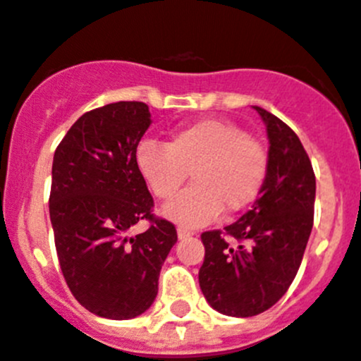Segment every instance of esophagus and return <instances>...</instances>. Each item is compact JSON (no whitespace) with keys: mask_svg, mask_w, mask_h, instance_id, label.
<instances>
[{"mask_svg":"<svg viewBox=\"0 0 361 361\" xmlns=\"http://www.w3.org/2000/svg\"><path fill=\"white\" fill-rule=\"evenodd\" d=\"M177 237L180 238V240H184V238H188V237H193V231H190V229H186V228H178Z\"/></svg>","mask_w":361,"mask_h":361,"instance_id":"obj_1","label":"esophagus"}]
</instances>
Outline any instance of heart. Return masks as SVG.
<instances>
[{"label": "heart", "mask_w": 361, "mask_h": 361, "mask_svg": "<svg viewBox=\"0 0 361 361\" xmlns=\"http://www.w3.org/2000/svg\"><path fill=\"white\" fill-rule=\"evenodd\" d=\"M135 168L153 195L168 200L191 173L193 186L168 202L162 215L180 228H202L258 197L267 177V152L235 123L200 119L171 132L166 145L142 141Z\"/></svg>", "instance_id": "heart-1"}]
</instances>
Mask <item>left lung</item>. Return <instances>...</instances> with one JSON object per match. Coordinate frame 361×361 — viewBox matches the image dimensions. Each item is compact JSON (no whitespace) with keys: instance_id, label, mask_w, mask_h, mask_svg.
<instances>
[{"instance_id":"left-lung-1","label":"left lung","mask_w":361,"mask_h":361,"mask_svg":"<svg viewBox=\"0 0 361 361\" xmlns=\"http://www.w3.org/2000/svg\"><path fill=\"white\" fill-rule=\"evenodd\" d=\"M266 124L267 177L258 199L226 235L245 245H229L220 231L200 235L204 298L226 317L247 318L275 305L302 264L312 229L317 178L298 135L276 116L255 106Z\"/></svg>"}]
</instances>
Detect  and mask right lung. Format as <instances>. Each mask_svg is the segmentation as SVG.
I'll return each mask as SVG.
<instances>
[{
    "label": "right lung",
    "instance_id": "obj_1",
    "mask_svg": "<svg viewBox=\"0 0 361 361\" xmlns=\"http://www.w3.org/2000/svg\"><path fill=\"white\" fill-rule=\"evenodd\" d=\"M149 124L145 103L106 104L79 117L54 153L50 222L59 266L79 304L108 320L148 311L177 242L175 226L152 215L153 199L135 168ZM145 218L152 226L128 238Z\"/></svg>",
    "mask_w": 361,
    "mask_h": 361
}]
</instances>
